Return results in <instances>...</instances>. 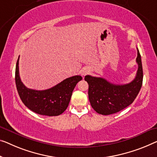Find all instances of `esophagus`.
Masks as SVG:
<instances>
[{"mask_svg": "<svg viewBox=\"0 0 157 157\" xmlns=\"http://www.w3.org/2000/svg\"><path fill=\"white\" fill-rule=\"evenodd\" d=\"M90 72V70H89L88 68H85L82 70V75L83 76H85L86 74H88Z\"/></svg>", "mask_w": 157, "mask_h": 157, "instance_id": "obj_1", "label": "esophagus"}]
</instances>
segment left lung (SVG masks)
I'll return each mask as SVG.
<instances>
[{"mask_svg": "<svg viewBox=\"0 0 157 157\" xmlns=\"http://www.w3.org/2000/svg\"><path fill=\"white\" fill-rule=\"evenodd\" d=\"M137 50L136 62L138 64L135 79L125 85H115L104 78L86 75L85 80L89 85L88 95L91 106L101 115L116 113L134 101L142 87L143 71L141 56Z\"/></svg>", "mask_w": 157, "mask_h": 157, "instance_id": "8db88e82", "label": "left lung"}]
</instances>
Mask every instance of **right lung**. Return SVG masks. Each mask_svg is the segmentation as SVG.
<instances>
[{
    "label": "right lung",
    "instance_id": "add662e5",
    "mask_svg": "<svg viewBox=\"0 0 157 157\" xmlns=\"http://www.w3.org/2000/svg\"><path fill=\"white\" fill-rule=\"evenodd\" d=\"M19 58L15 68V83L21 100L28 109L43 116H56L68 106L71 96L81 76H72L46 90H35L25 86L19 74Z\"/></svg>",
    "mask_w": 157,
    "mask_h": 157
}]
</instances>
